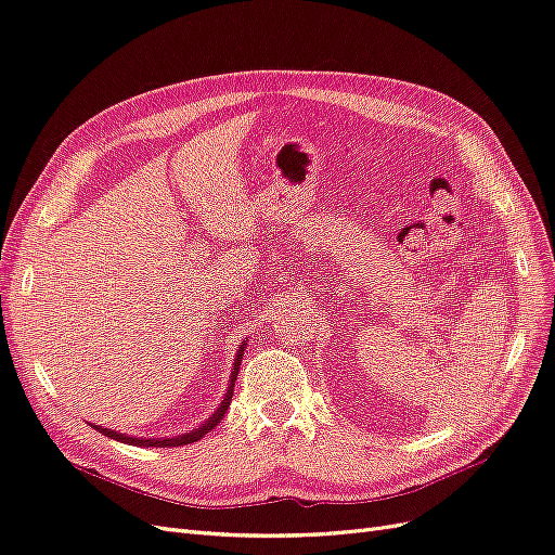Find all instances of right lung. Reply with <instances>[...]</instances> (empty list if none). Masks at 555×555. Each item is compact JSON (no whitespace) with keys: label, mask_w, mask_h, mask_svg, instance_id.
Instances as JSON below:
<instances>
[{"label":"right lung","mask_w":555,"mask_h":555,"mask_svg":"<svg viewBox=\"0 0 555 555\" xmlns=\"http://www.w3.org/2000/svg\"><path fill=\"white\" fill-rule=\"evenodd\" d=\"M243 351H245V345H241V349H238V357H236V363H233L231 384H229V391H227V396H224V400H222V405L217 408V412L208 418V422H206L204 426L194 428L192 433H188V435H178V438H164V440L153 438V440H145V438H127V435H122V433H115V430H111V428H102V426H94V428H96L99 433H102V435H106V438H111V440L127 442V444H133V447H180V444H190V442L201 440V438H204L206 433H210L217 424L222 422V416L227 414V410H229V405H231V398H233V384H236V375H238V367H241Z\"/></svg>","instance_id":"add662e5"}]
</instances>
